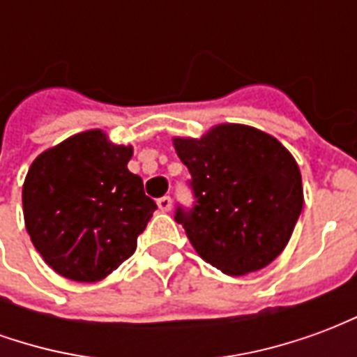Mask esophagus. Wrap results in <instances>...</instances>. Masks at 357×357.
<instances>
[{
    "label": "esophagus",
    "mask_w": 357,
    "mask_h": 357,
    "mask_svg": "<svg viewBox=\"0 0 357 357\" xmlns=\"http://www.w3.org/2000/svg\"><path fill=\"white\" fill-rule=\"evenodd\" d=\"M156 204H158V208L162 210V212H170L172 210L170 197H162V199H158V201H156Z\"/></svg>",
    "instance_id": "esophagus-1"
}]
</instances>
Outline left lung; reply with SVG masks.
I'll return each instance as SVG.
<instances>
[{"mask_svg":"<svg viewBox=\"0 0 357 357\" xmlns=\"http://www.w3.org/2000/svg\"><path fill=\"white\" fill-rule=\"evenodd\" d=\"M191 174L195 204L176 222L202 260L227 275L266 268L283 252L298 222L304 193L298 164L279 141L243 124L174 137Z\"/></svg>","mask_w":357,"mask_h":357,"instance_id":"1","label":"left lung"}]
</instances>
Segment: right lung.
Instances as JSON below:
<instances>
[{"mask_svg":"<svg viewBox=\"0 0 357 357\" xmlns=\"http://www.w3.org/2000/svg\"><path fill=\"white\" fill-rule=\"evenodd\" d=\"M132 155V145L88 130L43 151L28 168L26 231L59 275L95 283L135 252L156 204L128 170Z\"/></svg>","mask_w":357,"mask_h":357,"instance_id":"right-lung-1","label":"right lung"}]
</instances>
